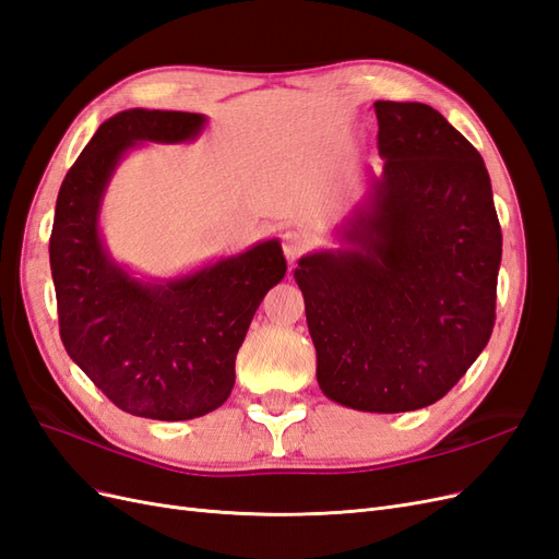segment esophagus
I'll list each match as a JSON object with an SVG mask.
<instances>
[{
	"label": "esophagus",
	"mask_w": 559,
	"mask_h": 559,
	"mask_svg": "<svg viewBox=\"0 0 559 559\" xmlns=\"http://www.w3.org/2000/svg\"><path fill=\"white\" fill-rule=\"evenodd\" d=\"M308 247H310V240H308L306 233L286 230L282 235V249H284V257L289 263H294L298 257H302V253L308 251Z\"/></svg>",
	"instance_id": "esophagus-1"
}]
</instances>
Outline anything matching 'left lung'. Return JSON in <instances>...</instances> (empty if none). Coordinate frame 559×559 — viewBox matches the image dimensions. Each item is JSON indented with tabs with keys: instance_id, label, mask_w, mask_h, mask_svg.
<instances>
[{
	"instance_id": "obj_1",
	"label": "left lung",
	"mask_w": 559,
	"mask_h": 559,
	"mask_svg": "<svg viewBox=\"0 0 559 559\" xmlns=\"http://www.w3.org/2000/svg\"><path fill=\"white\" fill-rule=\"evenodd\" d=\"M382 177L349 240L314 253L296 282L317 380L354 411L408 413L443 399L497 319L501 226L487 167L429 105H373Z\"/></svg>"
}]
</instances>
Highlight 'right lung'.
<instances>
[{
	"label": "right lung",
	"instance_id": "add662e5",
	"mask_svg": "<svg viewBox=\"0 0 559 559\" xmlns=\"http://www.w3.org/2000/svg\"><path fill=\"white\" fill-rule=\"evenodd\" d=\"M202 114L128 109L97 128L67 173L50 230V273L67 354L116 408L177 421L216 411L235 384L249 321L286 261L277 242L170 284L146 286L116 267L97 235L99 198L134 142H183Z\"/></svg>",
	"mask_w": 559,
	"mask_h": 559
}]
</instances>
